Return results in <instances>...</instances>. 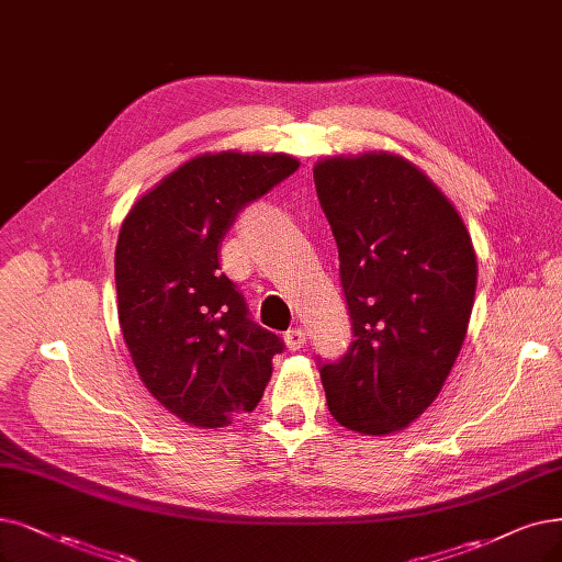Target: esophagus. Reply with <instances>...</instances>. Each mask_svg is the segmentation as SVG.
Wrapping results in <instances>:
<instances>
[{
	"mask_svg": "<svg viewBox=\"0 0 562 562\" xmlns=\"http://www.w3.org/2000/svg\"><path fill=\"white\" fill-rule=\"evenodd\" d=\"M283 339H285V346L290 350H300L306 344V331L302 327H293V329L285 331Z\"/></svg>",
	"mask_w": 562,
	"mask_h": 562,
	"instance_id": "obj_1",
	"label": "esophagus"
}]
</instances>
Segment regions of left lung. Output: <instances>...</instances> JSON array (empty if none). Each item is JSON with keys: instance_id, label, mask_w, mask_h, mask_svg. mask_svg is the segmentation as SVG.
Here are the masks:
<instances>
[{"instance_id": "8db88e82", "label": "left lung", "mask_w": 562, "mask_h": 562, "mask_svg": "<svg viewBox=\"0 0 562 562\" xmlns=\"http://www.w3.org/2000/svg\"><path fill=\"white\" fill-rule=\"evenodd\" d=\"M313 179L355 336L339 362L321 364L327 406L350 431L387 436L431 406L457 362L475 302L473 239L398 154L329 156Z\"/></svg>"}]
</instances>
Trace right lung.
Instances as JSON below:
<instances>
[{"label":"right lung","instance_id":"1","mask_svg":"<svg viewBox=\"0 0 562 562\" xmlns=\"http://www.w3.org/2000/svg\"><path fill=\"white\" fill-rule=\"evenodd\" d=\"M300 168L288 154H200L126 214L117 249V313L149 394L200 429L251 413L283 339L249 318L218 249L237 214Z\"/></svg>","mask_w":562,"mask_h":562}]
</instances>
